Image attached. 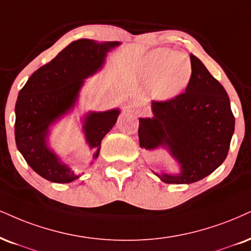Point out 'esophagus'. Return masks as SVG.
Returning a JSON list of instances; mask_svg holds the SVG:
<instances>
[{"label": "esophagus", "mask_w": 251, "mask_h": 251, "mask_svg": "<svg viewBox=\"0 0 251 251\" xmlns=\"http://www.w3.org/2000/svg\"><path fill=\"white\" fill-rule=\"evenodd\" d=\"M134 107L136 108V109H137V113L141 114V115H143V114L145 113V109H143V108H142V106H141L140 103H138V102H136V103H134Z\"/></svg>", "instance_id": "1"}]
</instances>
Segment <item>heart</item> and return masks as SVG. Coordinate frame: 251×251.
Returning a JSON list of instances; mask_svg holds the SVG:
<instances>
[{
  "instance_id": "b5f03b06",
  "label": "heart",
  "mask_w": 251,
  "mask_h": 251,
  "mask_svg": "<svg viewBox=\"0 0 251 251\" xmlns=\"http://www.w3.org/2000/svg\"><path fill=\"white\" fill-rule=\"evenodd\" d=\"M192 67L184 54L166 49L148 52L136 64V80L148 89H153L160 100H170L184 92L191 79Z\"/></svg>"
}]
</instances>
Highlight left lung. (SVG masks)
Segmentation results:
<instances>
[{
	"label": "left lung",
	"mask_w": 251,
	"mask_h": 251,
	"mask_svg": "<svg viewBox=\"0 0 251 251\" xmlns=\"http://www.w3.org/2000/svg\"><path fill=\"white\" fill-rule=\"evenodd\" d=\"M192 74L185 93L170 101H152V117H140V147L164 149L180 172L154 175L166 184H192L224 163L234 134L235 119L224 86L191 54Z\"/></svg>",
	"instance_id": "obj_1"
}]
</instances>
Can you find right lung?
<instances>
[{
	"label": "right lung",
	"mask_w": 251,
	"mask_h": 251,
	"mask_svg": "<svg viewBox=\"0 0 251 251\" xmlns=\"http://www.w3.org/2000/svg\"><path fill=\"white\" fill-rule=\"evenodd\" d=\"M120 42L79 39L71 43L53 60L36 71L18 94L15 114V140L27 165L46 180L58 184L80 177L50 145L53 126L72 113L79 101L85 79L102 70L108 52ZM121 110L87 111L80 119L86 144L100 153L101 141L115 126Z\"/></svg>",
	"instance_id": "obj_1"
}]
</instances>
